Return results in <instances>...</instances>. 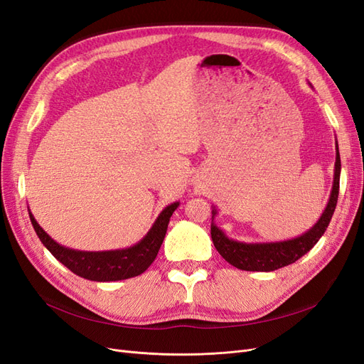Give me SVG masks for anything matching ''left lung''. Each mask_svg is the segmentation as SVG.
<instances>
[{
    "label": "left lung",
    "mask_w": 364,
    "mask_h": 364,
    "mask_svg": "<svg viewBox=\"0 0 364 364\" xmlns=\"http://www.w3.org/2000/svg\"><path fill=\"white\" fill-rule=\"evenodd\" d=\"M340 188V155L337 149L336 156V171H334V183L329 202L325 208L321 220L305 232L304 235L281 241V243H266V245H246L238 241L229 240L215 225H211V238L215 249L218 250L229 264L240 270L247 272H272L299 259L302 255L310 250L326 230L338 199ZM214 213V211H213ZM215 214V213H214Z\"/></svg>",
    "instance_id": "8db88e82"
}]
</instances>
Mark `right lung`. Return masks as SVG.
<instances>
[{"label":"right lung","mask_w":364,"mask_h":364,"mask_svg":"<svg viewBox=\"0 0 364 364\" xmlns=\"http://www.w3.org/2000/svg\"><path fill=\"white\" fill-rule=\"evenodd\" d=\"M179 203H171L164 209L158 220L149 230V234L142 238L138 245L124 250L111 252H80L63 247L51 240L46 230H43L35 217L30 213L31 225L35 228L42 245L46 246L53 257L59 259L65 267H68L73 273L79 274L85 279L97 282H111L138 277L144 273L150 264L155 261L161 245L167 232L170 217L178 208Z\"/></svg>","instance_id":"1"}]
</instances>
